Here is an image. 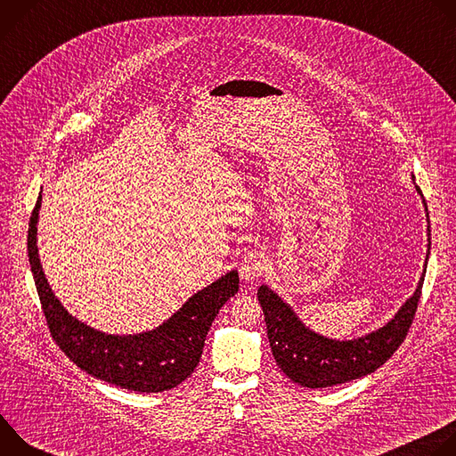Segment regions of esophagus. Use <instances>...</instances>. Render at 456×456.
<instances>
[{"label": "esophagus", "mask_w": 456, "mask_h": 456, "mask_svg": "<svg viewBox=\"0 0 456 456\" xmlns=\"http://www.w3.org/2000/svg\"><path fill=\"white\" fill-rule=\"evenodd\" d=\"M265 265H267L265 256L256 254V252L248 254V256L243 259V262L240 264V269H238L241 281H243L245 285L254 283L259 276H262V273L265 271Z\"/></svg>", "instance_id": "1"}]
</instances>
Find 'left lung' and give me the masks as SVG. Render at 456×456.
Masks as SVG:
<instances>
[{"label": "left lung", "mask_w": 456, "mask_h": 456, "mask_svg": "<svg viewBox=\"0 0 456 456\" xmlns=\"http://www.w3.org/2000/svg\"><path fill=\"white\" fill-rule=\"evenodd\" d=\"M411 180H415L413 175ZM413 185L420 194L426 211L428 254L415 292L382 327L354 339L327 338L306 327L296 314L294 306L269 285H262L257 289V301L265 314L267 336L274 361L281 371L296 384L315 389L361 379L382 366L404 341L420 299L431 248L428 206L420 187L415 182Z\"/></svg>", "instance_id": "left-lung-1"}]
</instances>
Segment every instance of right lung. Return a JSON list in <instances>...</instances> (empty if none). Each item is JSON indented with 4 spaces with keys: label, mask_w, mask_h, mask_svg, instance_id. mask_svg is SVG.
Segmentation results:
<instances>
[{
    "label": "right lung",
    "mask_w": 456,
    "mask_h": 456,
    "mask_svg": "<svg viewBox=\"0 0 456 456\" xmlns=\"http://www.w3.org/2000/svg\"><path fill=\"white\" fill-rule=\"evenodd\" d=\"M41 192L28 224V262L52 338L81 370L139 394H160L199 366L208 332L220 308L238 292V271H229L192 294L159 327L139 334H108L72 315L53 294L37 250Z\"/></svg>",
    "instance_id": "add662e5"
}]
</instances>
